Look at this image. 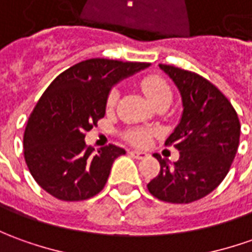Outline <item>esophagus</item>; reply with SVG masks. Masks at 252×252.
Here are the masks:
<instances>
[{
    "mask_svg": "<svg viewBox=\"0 0 252 252\" xmlns=\"http://www.w3.org/2000/svg\"><path fill=\"white\" fill-rule=\"evenodd\" d=\"M129 155H131V157H133V158H145V157L148 156L145 152H139V150H131Z\"/></svg>",
    "mask_w": 252,
    "mask_h": 252,
    "instance_id": "1",
    "label": "esophagus"
}]
</instances>
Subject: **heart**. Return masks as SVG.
Segmentation results:
<instances>
[{
    "instance_id": "b5f03b06",
    "label": "heart",
    "mask_w": 252,
    "mask_h": 252,
    "mask_svg": "<svg viewBox=\"0 0 252 252\" xmlns=\"http://www.w3.org/2000/svg\"><path fill=\"white\" fill-rule=\"evenodd\" d=\"M140 87L142 91L145 92V95L148 96V99L152 102V104L158 103L162 100H168L171 102V97H172V91L169 84L158 74H149V76L143 77L142 81H140ZM120 96V91L117 87H114L112 90L109 91L107 97H106V106L109 109L114 107V104L117 103ZM152 131L145 129V128H132V129H128L126 132V139L129 140L133 145H146L152 136Z\"/></svg>"
}]
</instances>
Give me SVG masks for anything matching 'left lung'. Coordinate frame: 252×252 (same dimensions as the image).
Wrapping results in <instances>:
<instances>
[{
	"label": "left lung",
	"instance_id": "1",
	"mask_svg": "<svg viewBox=\"0 0 252 252\" xmlns=\"http://www.w3.org/2000/svg\"><path fill=\"white\" fill-rule=\"evenodd\" d=\"M160 68L182 96V119L165 140V146L179 150V160L169 167L155 155L160 172L148 189L161 201L188 204L210 194L227 175L239 148L240 121L227 97L204 77L169 64Z\"/></svg>",
	"mask_w": 252,
	"mask_h": 252
}]
</instances>
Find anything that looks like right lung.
Segmentation results:
<instances>
[{
	"label": "right lung",
	"instance_id": "right-lung-1",
	"mask_svg": "<svg viewBox=\"0 0 252 252\" xmlns=\"http://www.w3.org/2000/svg\"><path fill=\"white\" fill-rule=\"evenodd\" d=\"M148 66L95 58L68 67L49 84L23 136L26 164L47 193L63 201H83L103 189L113 162L126 150L109 145L95 152L85 145V133L104 117L113 85Z\"/></svg>",
	"mask_w": 252,
	"mask_h": 252
}]
</instances>
